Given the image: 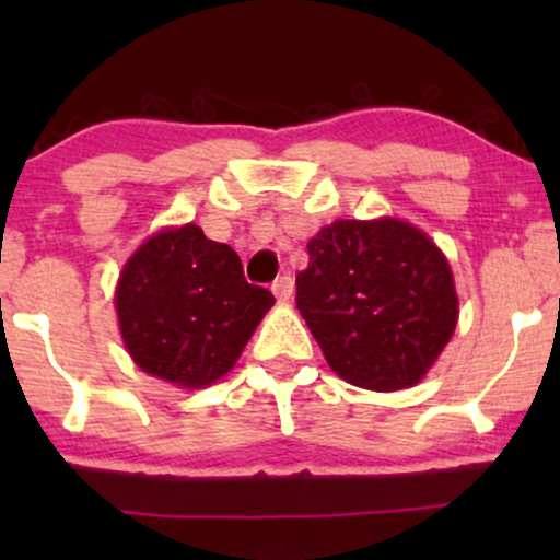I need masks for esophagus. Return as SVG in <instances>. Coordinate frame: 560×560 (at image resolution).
I'll return each instance as SVG.
<instances>
[{"label":"esophagus","mask_w":560,"mask_h":560,"mask_svg":"<svg viewBox=\"0 0 560 560\" xmlns=\"http://www.w3.org/2000/svg\"><path fill=\"white\" fill-rule=\"evenodd\" d=\"M292 289H294V281H292V276H289V273L279 276V279H276L273 284H271V292H273L276 298H279L281 302H287L289 298H292Z\"/></svg>","instance_id":"obj_1"}]
</instances>
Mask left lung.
<instances>
[{
    "label": "left lung",
    "mask_w": 560,
    "mask_h": 560,
    "mask_svg": "<svg viewBox=\"0 0 560 560\" xmlns=\"http://www.w3.org/2000/svg\"><path fill=\"white\" fill-rule=\"evenodd\" d=\"M307 255L294 302L331 369L363 389L413 387L458 320L436 244L395 218L337 221L307 242Z\"/></svg>",
    "instance_id": "8db88e82"
}]
</instances>
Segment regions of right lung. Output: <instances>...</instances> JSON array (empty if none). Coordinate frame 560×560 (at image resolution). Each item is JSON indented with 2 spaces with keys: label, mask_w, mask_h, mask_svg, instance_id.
I'll return each instance as SVG.
<instances>
[{
  "label": "right lung",
  "mask_w": 560,
  "mask_h": 560,
  "mask_svg": "<svg viewBox=\"0 0 560 560\" xmlns=\"http://www.w3.org/2000/svg\"><path fill=\"white\" fill-rule=\"evenodd\" d=\"M271 305L268 289L244 279L240 255L195 223L141 244L115 289L120 334L139 369L191 389L226 374Z\"/></svg>",
  "instance_id": "obj_1"
}]
</instances>
